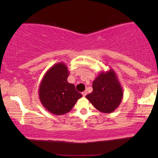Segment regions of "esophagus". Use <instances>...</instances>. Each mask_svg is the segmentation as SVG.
<instances>
[{
  "label": "esophagus",
  "mask_w": 158,
  "mask_h": 158,
  "mask_svg": "<svg viewBox=\"0 0 158 158\" xmlns=\"http://www.w3.org/2000/svg\"><path fill=\"white\" fill-rule=\"evenodd\" d=\"M87 94H88V93H87V91H83L82 93H81V94H82L83 97H85V96L87 95Z\"/></svg>",
  "instance_id": "esophagus-1"
}]
</instances>
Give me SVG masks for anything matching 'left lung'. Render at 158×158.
Segmentation results:
<instances>
[{"instance_id":"obj_1","label":"left lung","mask_w":158,"mask_h":158,"mask_svg":"<svg viewBox=\"0 0 158 158\" xmlns=\"http://www.w3.org/2000/svg\"><path fill=\"white\" fill-rule=\"evenodd\" d=\"M123 97V90L117 74L112 68L102 71L93 81V91L86 98L100 112L110 114L119 106Z\"/></svg>"}]
</instances>
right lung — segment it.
Instances as JSON below:
<instances>
[{"label":"right lung","mask_w":158,"mask_h":158,"mask_svg":"<svg viewBox=\"0 0 158 158\" xmlns=\"http://www.w3.org/2000/svg\"><path fill=\"white\" fill-rule=\"evenodd\" d=\"M68 68L64 62L56 63L44 74L39 88L41 103L49 112L62 115L70 111L82 97L73 84L68 81Z\"/></svg>","instance_id":"right-lung-1"}]
</instances>
